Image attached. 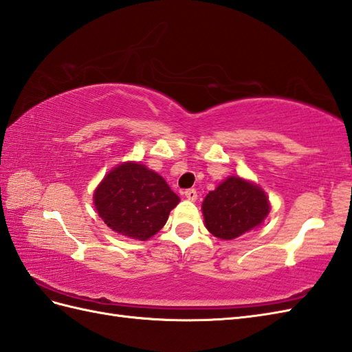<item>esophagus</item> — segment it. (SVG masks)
I'll return each instance as SVG.
<instances>
[{"label":"esophagus","mask_w":352,"mask_h":352,"mask_svg":"<svg viewBox=\"0 0 352 352\" xmlns=\"http://www.w3.org/2000/svg\"><path fill=\"white\" fill-rule=\"evenodd\" d=\"M184 196L187 197L188 201H196L197 199V192L195 190V188H187V190L184 192Z\"/></svg>","instance_id":"esophagus-1"}]
</instances>
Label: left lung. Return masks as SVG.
<instances>
[{
    "label": "left lung",
    "instance_id": "8db88e82",
    "mask_svg": "<svg viewBox=\"0 0 352 352\" xmlns=\"http://www.w3.org/2000/svg\"><path fill=\"white\" fill-rule=\"evenodd\" d=\"M270 205L263 188L241 177L228 179L206 195L202 204L205 226L214 236L229 241L260 226Z\"/></svg>",
    "mask_w": 352,
    "mask_h": 352
}]
</instances>
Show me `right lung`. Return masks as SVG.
Instances as JSON below:
<instances>
[{
  "mask_svg": "<svg viewBox=\"0 0 352 352\" xmlns=\"http://www.w3.org/2000/svg\"><path fill=\"white\" fill-rule=\"evenodd\" d=\"M179 197L155 170L126 162L108 173L94 193V204L108 228L147 241L165 226Z\"/></svg>",
  "mask_w": 352,
  "mask_h": 352,
  "instance_id": "add662e5",
  "label": "right lung"
}]
</instances>
